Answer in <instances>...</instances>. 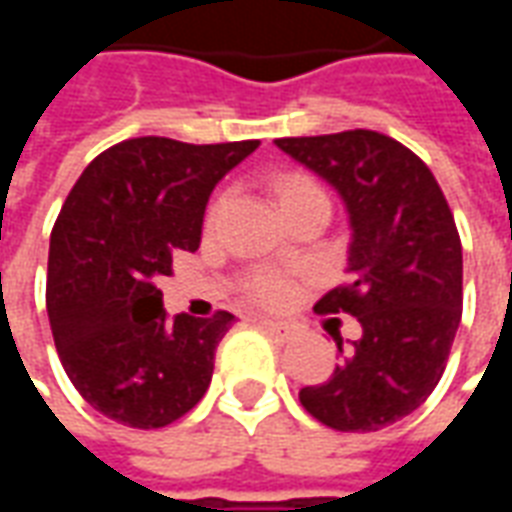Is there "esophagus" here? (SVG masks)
<instances>
[{"label": "esophagus", "mask_w": 512, "mask_h": 512, "mask_svg": "<svg viewBox=\"0 0 512 512\" xmlns=\"http://www.w3.org/2000/svg\"><path fill=\"white\" fill-rule=\"evenodd\" d=\"M260 326H263V332L271 334V337H274V340H279V343H290V340L296 337V329H293V326H288V323L268 321V318H263V321H260Z\"/></svg>", "instance_id": "34e87169"}]
</instances>
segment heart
Listing matches in <instances>:
<instances>
[{"label":"heart","mask_w":512,"mask_h":512,"mask_svg":"<svg viewBox=\"0 0 512 512\" xmlns=\"http://www.w3.org/2000/svg\"><path fill=\"white\" fill-rule=\"evenodd\" d=\"M279 200L282 205L288 208V205H296L301 200H312V197H326V191L315 183L307 175H301V172H293V175H285V178L279 180ZM329 200V197H326ZM224 205H227V194H219L216 200L211 202V208H208V216H205V222L208 227L222 219ZM246 293L257 301V304H266V307H282V304H288L293 299V282H290L285 274H277V271H255L252 277L246 279Z\"/></svg>","instance_id":"heart-1"}]
</instances>
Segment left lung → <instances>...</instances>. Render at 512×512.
<instances>
[{
    "instance_id": "8db88e82",
    "label": "left lung",
    "mask_w": 512,
    "mask_h": 512,
    "mask_svg": "<svg viewBox=\"0 0 512 512\" xmlns=\"http://www.w3.org/2000/svg\"><path fill=\"white\" fill-rule=\"evenodd\" d=\"M279 150L329 180L351 216V282L315 312H348L362 340L301 406L326 428L370 433L419 408L439 384L463 312L461 235L428 164L367 128L285 136Z\"/></svg>"
}]
</instances>
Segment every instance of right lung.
Instances as JSON below:
<instances>
[{
    "instance_id": "obj_1",
    "label": "right lung",
    "mask_w": 512,
    "mask_h": 512,
    "mask_svg": "<svg viewBox=\"0 0 512 512\" xmlns=\"http://www.w3.org/2000/svg\"><path fill=\"white\" fill-rule=\"evenodd\" d=\"M257 145L136 136L95 156L68 194L51 230L46 310L65 373L104 417L167 428L205 395L235 315L169 318L156 282L200 246L213 186Z\"/></svg>"
}]
</instances>
